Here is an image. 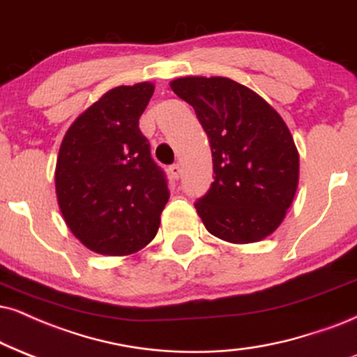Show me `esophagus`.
I'll return each mask as SVG.
<instances>
[{
  "label": "esophagus",
  "instance_id": "1",
  "mask_svg": "<svg viewBox=\"0 0 357 357\" xmlns=\"http://www.w3.org/2000/svg\"><path fill=\"white\" fill-rule=\"evenodd\" d=\"M169 174H170L172 180H178L180 175H182V169H180L178 164H174L169 167Z\"/></svg>",
  "mask_w": 357,
  "mask_h": 357
}]
</instances>
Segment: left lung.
Wrapping results in <instances>:
<instances>
[{
    "mask_svg": "<svg viewBox=\"0 0 357 357\" xmlns=\"http://www.w3.org/2000/svg\"><path fill=\"white\" fill-rule=\"evenodd\" d=\"M172 91L208 135L213 182L195 202L206 230L255 243L283 222L298 187L300 155L284 121L265 99L228 77H180Z\"/></svg>",
    "mask_w": 357,
    "mask_h": 357,
    "instance_id": "left-lung-1",
    "label": "left lung"
}]
</instances>
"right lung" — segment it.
<instances>
[{"mask_svg":"<svg viewBox=\"0 0 357 357\" xmlns=\"http://www.w3.org/2000/svg\"><path fill=\"white\" fill-rule=\"evenodd\" d=\"M152 94L151 82L114 87L74 121L61 144L57 204L73 235L96 253L139 252L160 225L167 178L139 129Z\"/></svg>","mask_w":357,"mask_h":357,"instance_id":"1","label":"right lung"}]
</instances>
